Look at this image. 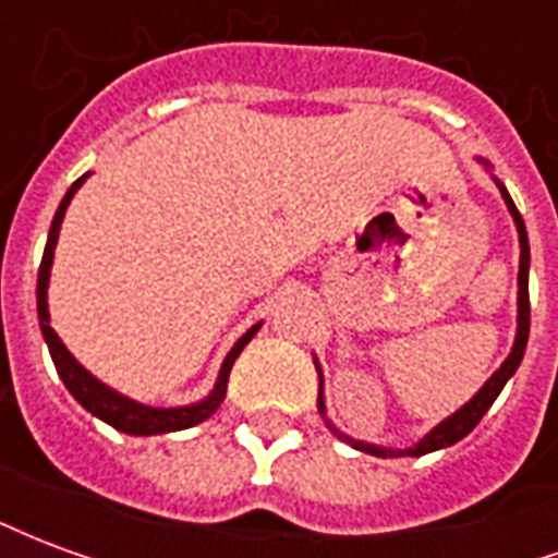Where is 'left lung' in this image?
<instances>
[{"label":"left lung","instance_id":"obj_1","mask_svg":"<svg viewBox=\"0 0 558 558\" xmlns=\"http://www.w3.org/2000/svg\"><path fill=\"white\" fill-rule=\"evenodd\" d=\"M484 167H490L487 160H481ZM496 187L502 191V199L508 211H511V218L517 223V232H520V275H517V338H514V347H511V355L505 359L502 367L496 371V374L481 386V391L475 398L469 400L466 407H460L454 415H448L442 424H436L421 442H415L412 448H403V451H391V448H379V445H371V442H359V439H352L347 433H340L331 421H326L331 433L343 439V442H350L352 448H359L364 454H374V457H421V454H430V451H439V448H448V445L460 442L466 433H472V427L484 418V412L490 410L493 400L499 398V391L505 388V383L514 376V371L520 367L523 362V352H526V340H529V239H526V223L520 218V211H517L514 199L508 196L505 191V184L496 179ZM319 371V367H316ZM319 412L326 415V403H323V379H319Z\"/></svg>","mask_w":558,"mask_h":558}]
</instances>
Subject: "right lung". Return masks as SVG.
Here are the masks:
<instances>
[{
    "mask_svg": "<svg viewBox=\"0 0 558 558\" xmlns=\"http://www.w3.org/2000/svg\"><path fill=\"white\" fill-rule=\"evenodd\" d=\"M89 175V172H86ZM86 175H80L77 182L68 187V194L62 196V203L56 208V218L50 223V235H47V247H44L41 268H38V323H41V335L50 347V355H53V364L65 388L74 395L83 410H89L95 418L107 421L110 427L122 433H131V436H155V433H172L184 430V427H194L199 421H206L208 415H215L218 407L227 398V379H230L232 362L239 359V352L247 347V340L254 338L263 323H256L254 328H247L239 343L232 347L230 355L223 359V367H220L218 383L211 388V395L203 398L199 403H191V407H172V410H158V407H143L137 400L119 395L113 388H107L104 383H98L95 376L83 367V364L65 350V343L59 340V335L50 326V311H47V283H50V268H53V251L56 242H59V230H62V218H65V208L71 203V196L77 194V187L86 182Z\"/></svg>",
    "mask_w": 558,
    "mask_h": 558,
    "instance_id": "add662e5",
    "label": "right lung"
}]
</instances>
